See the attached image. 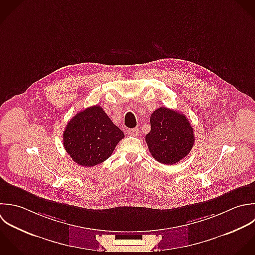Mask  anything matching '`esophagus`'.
I'll return each instance as SVG.
<instances>
[{"label":"esophagus","instance_id":"obj_1","mask_svg":"<svg viewBox=\"0 0 255 255\" xmlns=\"http://www.w3.org/2000/svg\"><path fill=\"white\" fill-rule=\"evenodd\" d=\"M127 133L131 136H137L139 133V129L138 128H132V129H128Z\"/></svg>","mask_w":255,"mask_h":255}]
</instances>
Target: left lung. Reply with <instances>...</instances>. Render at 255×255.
<instances>
[{
  "label": "left lung",
  "instance_id": "1",
  "mask_svg": "<svg viewBox=\"0 0 255 255\" xmlns=\"http://www.w3.org/2000/svg\"><path fill=\"white\" fill-rule=\"evenodd\" d=\"M150 123L151 131L145 140L155 160L165 165H173L191 152L195 134L192 124L184 114L160 107L152 113Z\"/></svg>",
  "mask_w": 255,
  "mask_h": 255
}]
</instances>
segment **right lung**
<instances>
[{
	"mask_svg": "<svg viewBox=\"0 0 255 255\" xmlns=\"http://www.w3.org/2000/svg\"><path fill=\"white\" fill-rule=\"evenodd\" d=\"M124 138L121 131L101 106L78 112L63 132V146L71 159L80 166L93 167L107 160Z\"/></svg>",
	"mask_w": 255,
	"mask_h": 255,
	"instance_id": "right-lung-1",
	"label": "right lung"
}]
</instances>
